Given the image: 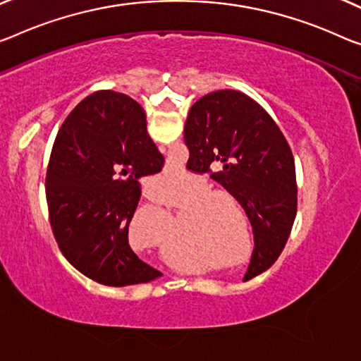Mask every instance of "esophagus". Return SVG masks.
Here are the masks:
<instances>
[{"label":"esophagus","mask_w":361,"mask_h":361,"mask_svg":"<svg viewBox=\"0 0 361 361\" xmlns=\"http://www.w3.org/2000/svg\"><path fill=\"white\" fill-rule=\"evenodd\" d=\"M161 148H163V149H164V147H161Z\"/></svg>","instance_id":"obj_1"}]
</instances>
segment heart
<instances>
[{
    "mask_svg": "<svg viewBox=\"0 0 361 361\" xmlns=\"http://www.w3.org/2000/svg\"><path fill=\"white\" fill-rule=\"evenodd\" d=\"M171 176V174H169ZM190 198L192 203L185 207V218H184V231L190 237H202V238H213L218 237L224 232L226 226H229L231 209L226 203H231L232 207H237V200L231 193L223 190H214V187L208 180L195 179L190 182L188 192L182 193V202H187ZM143 216H154V218H164L166 212L163 208L154 207V204H147L142 207L134 216V223H140Z\"/></svg>",
    "mask_w": 361,
    "mask_h": 361,
    "instance_id": "b5f03b06",
    "label": "heart"
}]
</instances>
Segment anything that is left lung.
I'll return each mask as SVG.
<instances>
[{
  "label": "left lung",
  "instance_id": "left-lung-1",
  "mask_svg": "<svg viewBox=\"0 0 361 361\" xmlns=\"http://www.w3.org/2000/svg\"><path fill=\"white\" fill-rule=\"evenodd\" d=\"M184 140L188 169L209 173L245 209L255 240L245 277L259 274L281 255L297 213L295 168L286 137L245 93L218 90L193 103Z\"/></svg>",
  "mask_w": 361,
  "mask_h": 361
}]
</instances>
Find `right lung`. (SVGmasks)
Instances as JSON below:
<instances>
[{
	"mask_svg": "<svg viewBox=\"0 0 361 361\" xmlns=\"http://www.w3.org/2000/svg\"><path fill=\"white\" fill-rule=\"evenodd\" d=\"M163 164L135 99L99 90L72 109L49 157L47 200L59 250L75 269L113 287L163 276L129 245L138 180Z\"/></svg>",
	"mask_w": 361,
	"mask_h": 361,
	"instance_id": "right-lung-1",
	"label": "right lung"
}]
</instances>
